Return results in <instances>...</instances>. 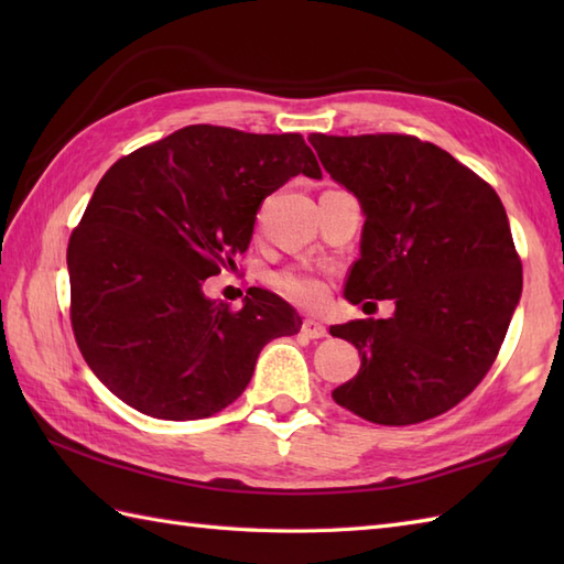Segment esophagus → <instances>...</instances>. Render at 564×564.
I'll use <instances>...</instances> for the list:
<instances>
[{
    "mask_svg": "<svg viewBox=\"0 0 564 564\" xmlns=\"http://www.w3.org/2000/svg\"><path fill=\"white\" fill-rule=\"evenodd\" d=\"M301 332H303V337H307V339L327 337V327L319 325V322H315V319H303Z\"/></svg>",
    "mask_w": 564,
    "mask_h": 564,
    "instance_id": "34e87169",
    "label": "esophagus"
}]
</instances>
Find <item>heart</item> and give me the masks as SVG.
I'll use <instances>...</instances> for the list:
<instances>
[{
  "label": "heart",
  "mask_w": 564,
  "mask_h": 564,
  "mask_svg": "<svg viewBox=\"0 0 564 564\" xmlns=\"http://www.w3.org/2000/svg\"><path fill=\"white\" fill-rule=\"evenodd\" d=\"M273 289L297 305H317L325 297V283L305 269H285L273 275Z\"/></svg>",
  "instance_id": "b5f03b06"
}]
</instances>
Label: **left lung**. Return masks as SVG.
Returning a JSON list of instances; mask_svg holds the SVG:
<instances>
[{
	"label": "left lung",
	"instance_id": "left-lung-1",
	"mask_svg": "<svg viewBox=\"0 0 564 564\" xmlns=\"http://www.w3.org/2000/svg\"><path fill=\"white\" fill-rule=\"evenodd\" d=\"M310 142L366 213L346 301H394L388 319L329 327L361 356L334 402L386 426L453 410L492 368L521 297V259L497 191L414 135L313 133Z\"/></svg>",
	"mask_w": 564,
	"mask_h": 564
}]
</instances>
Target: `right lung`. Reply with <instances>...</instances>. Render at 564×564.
<instances>
[{"label": "right lung", "mask_w": 564, "mask_h": 564, "mask_svg": "<svg viewBox=\"0 0 564 564\" xmlns=\"http://www.w3.org/2000/svg\"><path fill=\"white\" fill-rule=\"evenodd\" d=\"M319 178L301 133L186 126L118 160L69 237V319L84 361L133 410L213 416L249 386L259 351L303 319L249 289L232 310L203 281L245 254L261 200Z\"/></svg>", "instance_id": "1"}]
</instances>
